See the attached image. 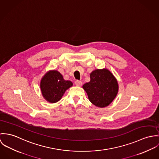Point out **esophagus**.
I'll return each instance as SVG.
<instances>
[{
    "label": "esophagus",
    "mask_w": 159,
    "mask_h": 159,
    "mask_svg": "<svg viewBox=\"0 0 159 159\" xmlns=\"http://www.w3.org/2000/svg\"><path fill=\"white\" fill-rule=\"evenodd\" d=\"M75 85L77 86V87H80V86L82 85V82L80 81V80H76V81L75 82Z\"/></svg>",
    "instance_id": "1"
}]
</instances>
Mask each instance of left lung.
Returning <instances> with one entry per match:
<instances>
[{"mask_svg": "<svg viewBox=\"0 0 159 159\" xmlns=\"http://www.w3.org/2000/svg\"><path fill=\"white\" fill-rule=\"evenodd\" d=\"M89 101L101 108L110 104L118 92V84L107 69L96 70L90 74V81L83 85Z\"/></svg>", "mask_w": 159, "mask_h": 159, "instance_id": "8db88e82", "label": "left lung"}]
</instances>
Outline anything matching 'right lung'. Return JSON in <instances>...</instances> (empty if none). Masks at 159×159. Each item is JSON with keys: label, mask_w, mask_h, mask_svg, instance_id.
Instances as JSON below:
<instances>
[{"label": "right lung", "mask_w": 159, "mask_h": 159, "mask_svg": "<svg viewBox=\"0 0 159 159\" xmlns=\"http://www.w3.org/2000/svg\"><path fill=\"white\" fill-rule=\"evenodd\" d=\"M72 86V82L64 80L60 72L56 70L46 72L40 82L43 96L51 103L60 101L65 91Z\"/></svg>", "instance_id": "add662e5"}]
</instances>
